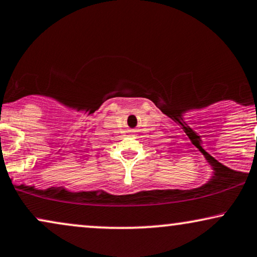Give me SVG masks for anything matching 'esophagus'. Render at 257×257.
<instances>
[{"label":"esophagus","mask_w":257,"mask_h":257,"mask_svg":"<svg viewBox=\"0 0 257 257\" xmlns=\"http://www.w3.org/2000/svg\"><path fill=\"white\" fill-rule=\"evenodd\" d=\"M131 132H132V133H133V132H136V131H135V130H132V131H131Z\"/></svg>","instance_id":"esophagus-1"}]
</instances>
